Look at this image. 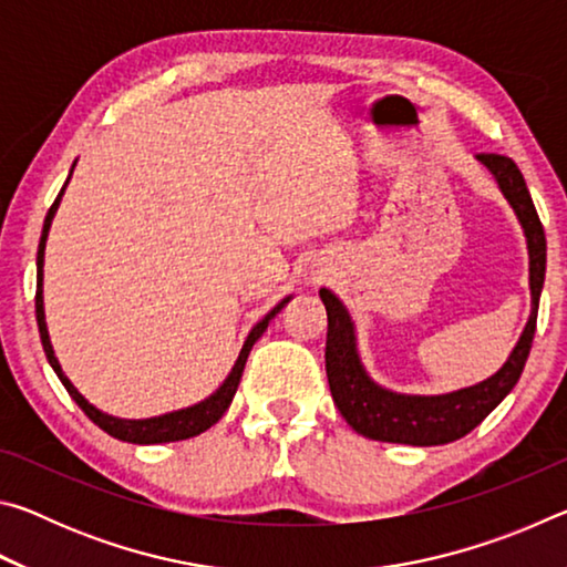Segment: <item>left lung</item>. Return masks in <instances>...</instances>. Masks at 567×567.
Segmentation results:
<instances>
[{"label": "left lung", "mask_w": 567, "mask_h": 567, "mask_svg": "<svg viewBox=\"0 0 567 567\" xmlns=\"http://www.w3.org/2000/svg\"><path fill=\"white\" fill-rule=\"evenodd\" d=\"M477 159L493 172L525 229L527 255H530V320H527L511 358L493 378L477 382L473 388L447 392V395H398V392L375 385L364 372L358 344H354V324L350 315L338 297L322 287L320 297L328 310L324 370H328L332 400L354 433L370 440L420 447L453 443L491 415L523 375L525 360L533 348L537 302H540L545 282V233L523 172L517 169L515 162L505 155H485V152L477 155Z\"/></svg>", "instance_id": "left-lung-1"}]
</instances>
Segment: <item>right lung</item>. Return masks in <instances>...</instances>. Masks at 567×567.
I'll return each mask as SVG.
<instances>
[{
  "label": "right lung",
  "mask_w": 567,
  "mask_h": 567,
  "mask_svg": "<svg viewBox=\"0 0 567 567\" xmlns=\"http://www.w3.org/2000/svg\"><path fill=\"white\" fill-rule=\"evenodd\" d=\"M72 177V175H70ZM66 187V182H64ZM64 187L60 195H56L54 205L50 207V213H47L44 219V229H42V239H40V249H37V297H34V307H37V324H40V338H42V348L47 360H50L52 370L56 372V378L62 380V385L70 392V398L76 402V405L82 408L84 415H87L94 425H100L104 433L124 440V443H134V445H155V443H175V440H187V437H195L199 433H205L207 427H213L215 422L225 415V410L229 408V402H233L237 385H239V378H243V370H245V362H247V354L252 350V344L257 342V338L267 330V324L275 318L277 312L282 310V307L290 302V297H285V300L272 307L270 312L265 315V318L255 324L252 332H249V338L245 340V348L239 352V358L235 362L233 372H229L227 380L219 385V390L215 395H209L207 400L197 402V405L185 408V410H177V412H167V415H159V417H147V420H120V417H112V415H104L94 405H90L87 400H84L76 388L70 382V378L64 375L60 362L54 358V350H52V342H50V332H47V322H44V300H42V265H44V245H47V235H50V225H52V217L56 213V207H60V199L64 195Z\"/></svg>",
  "instance_id": "add662e5"
}]
</instances>
